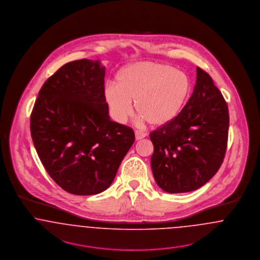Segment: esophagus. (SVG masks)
I'll return each mask as SVG.
<instances>
[{
  "mask_svg": "<svg viewBox=\"0 0 260 260\" xmlns=\"http://www.w3.org/2000/svg\"><path fill=\"white\" fill-rule=\"evenodd\" d=\"M146 136V134H144V133H140V132H136V140H140V139H142V138H144Z\"/></svg>",
  "mask_w": 260,
  "mask_h": 260,
  "instance_id": "1",
  "label": "esophagus"
}]
</instances>
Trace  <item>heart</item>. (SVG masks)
I'll return each mask as SVG.
<instances>
[{
    "instance_id": "obj_1",
    "label": "heart",
    "mask_w": 260,
    "mask_h": 260,
    "mask_svg": "<svg viewBox=\"0 0 260 260\" xmlns=\"http://www.w3.org/2000/svg\"><path fill=\"white\" fill-rule=\"evenodd\" d=\"M191 82L183 71L155 62L134 63L123 68L116 86L105 87L104 96L113 120L123 124L136 110L155 127L172 123L185 105Z\"/></svg>"
}]
</instances>
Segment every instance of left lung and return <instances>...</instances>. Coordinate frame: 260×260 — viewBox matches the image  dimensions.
<instances>
[{"mask_svg":"<svg viewBox=\"0 0 260 260\" xmlns=\"http://www.w3.org/2000/svg\"><path fill=\"white\" fill-rule=\"evenodd\" d=\"M229 113L210 75L197 67L196 85L172 123L150 134L155 181L168 193L191 192L217 173L227 147Z\"/></svg>","mask_w":260,"mask_h":260,"instance_id":"1","label":"left lung"}]
</instances>
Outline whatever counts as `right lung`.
<instances>
[{"label":"right lung","mask_w":260,"mask_h":260,"mask_svg":"<svg viewBox=\"0 0 260 260\" xmlns=\"http://www.w3.org/2000/svg\"><path fill=\"white\" fill-rule=\"evenodd\" d=\"M100 60L68 62L41 88L30 119L38 156L68 193L87 196L111 185L135 142L131 127L112 122Z\"/></svg>","instance_id":"obj_1"}]
</instances>
